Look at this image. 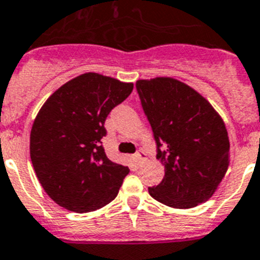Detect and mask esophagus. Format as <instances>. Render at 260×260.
I'll use <instances>...</instances> for the list:
<instances>
[{
    "label": "esophagus",
    "mask_w": 260,
    "mask_h": 260,
    "mask_svg": "<svg viewBox=\"0 0 260 260\" xmlns=\"http://www.w3.org/2000/svg\"><path fill=\"white\" fill-rule=\"evenodd\" d=\"M133 158H135L136 166L139 168V166H141V164H143V162L146 159V154L144 152H139V153H136V154H135V157H133Z\"/></svg>",
    "instance_id": "34e87169"
}]
</instances>
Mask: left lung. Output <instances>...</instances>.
<instances>
[{"label": "left lung", "instance_id": "left-lung-1", "mask_svg": "<svg viewBox=\"0 0 260 260\" xmlns=\"http://www.w3.org/2000/svg\"><path fill=\"white\" fill-rule=\"evenodd\" d=\"M136 89L165 166L161 183L148 188L150 196L178 209L207 202L229 166V137L220 115L174 78L140 80Z\"/></svg>", "mask_w": 260, "mask_h": 260}]
</instances>
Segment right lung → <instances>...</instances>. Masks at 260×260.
Segmentation results:
<instances>
[{"label":"right lung","instance_id":"1","mask_svg":"<svg viewBox=\"0 0 260 260\" xmlns=\"http://www.w3.org/2000/svg\"><path fill=\"white\" fill-rule=\"evenodd\" d=\"M132 90L133 83L85 73L56 90L40 108L30 155L36 177L56 204L86 213L116 198L129 169L108 159L102 139L108 114Z\"/></svg>","mask_w":260,"mask_h":260}]
</instances>
